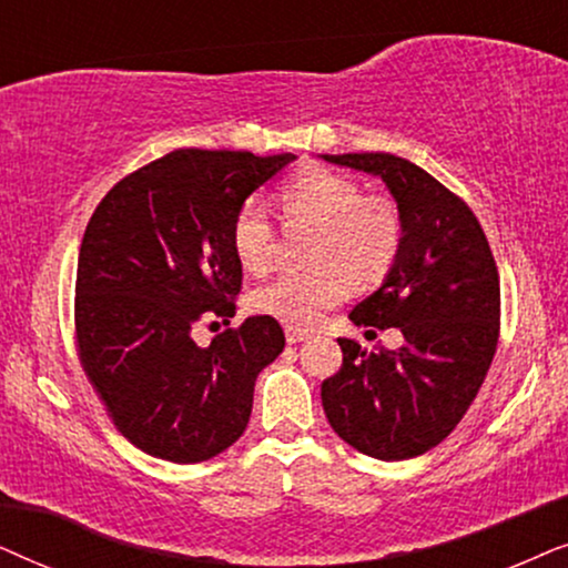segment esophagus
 <instances>
[{"mask_svg": "<svg viewBox=\"0 0 568 568\" xmlns=\"http://www.w3.org/2000/svg\"><path fill=\"white\" fill-rule=\"evenodd\" d=\"M306 337H308L306 329H301V327H285V339H288V345L304 343Z\"/></svg>", "mask_w": 568, "mask_h": 568, "instance_id": "34e87169", "label": "esophagus"}]
</instances>
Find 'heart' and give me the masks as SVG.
<instances>
[{
    "instance_id": "b5f03b06",
    "label": "heart",
    "mask_w": 568,
    "mask_h": 568,
    "mask_svg": "<svg viewBox=\"0 0 568 568\" xmlns=\"http://www.w3.org/2000/svg\"><path fill=\"white\" fill-rule=\"evenodd\" d=\"M277 200L288 221L320 225L308 256L314 267L285 272L254 291V312L291 327H314L347 296L351 277L368 285L387 275L403 241V221L389 196L361 194L351 176L312 165L280 189ZM272 241L267 210L260 200H246L231 225V246L241 267L252 275L267 272Z\"/></svg>"
}]
</instances>
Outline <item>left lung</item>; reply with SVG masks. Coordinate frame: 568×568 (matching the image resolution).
Returning a JSON list of instances; mask_svg holds the SVG:
<instances>
[{
    "mask_svg": "<svg viewBox=\"0 0 568 568\" xmlns=\"http://www.w3.org/2000/svg\"><path fill=\"white\" fill-rule=\"evenodd\" d=\"M322 158L379 176L395 196L399 252L351 322L405 337L397 351H363L339 337L343 366L322 384L324 413L363 455L418 457L455 430L494 361L501 316L494 254L473 210L420 165L389 153Z\"/></svg>",
    "mask_w": 568,
    "mask_h": 568,
    "instance_id": "left-lung-1",
    "label": "left lung"
}]
</instances>
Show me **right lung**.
Masks as SVG:
<instances>
[{"instance_id":"obj_1","label":"right lung","mask_w":568,"mask_h":568,"mask_svg":"<svg viewBox=\"0 0 568 568\" xmlns=\"http://www.w3.org/2000/svg\"><path fill=\"white\" fill-rule=\"evenodd\" d=\"M291 161L173 150L121 179L90 217L74 283L80 363L113 426L150 457L205 463L246 430L254 382L283 353V327L248 316L207 347L194 327L236 314L244 275L233 217Z\"/></svg>"}]
</instances>
